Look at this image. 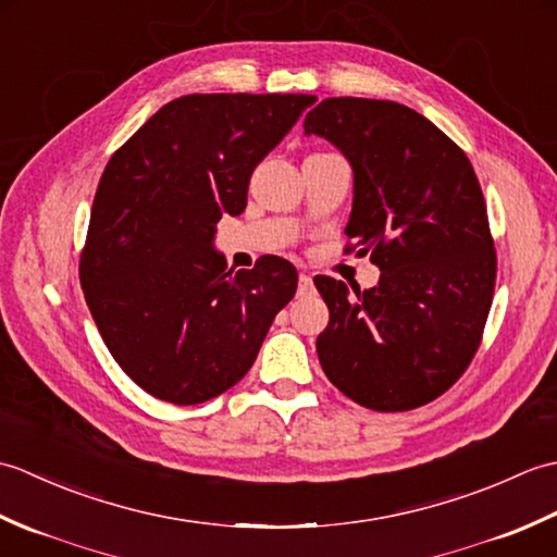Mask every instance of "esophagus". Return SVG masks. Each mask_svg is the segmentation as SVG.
Returning <instances> with one entry per match:
<instances>
[{
    "instance_id": "obj_1",
    "label": "esophagus",
    "mask_w": 557,
    "mask_h": 557,
    "mask_svg": "<svg viewBox=\"0 0 557 557\" xmlns=\"http://www.w3.org/2000/svg\"><path fill=\"white\" fill-rule=\"evenodd\" d=\"M313 289V280L309 272H299V294H309Z\"/></svg>"
}]
</instances>
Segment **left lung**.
Here are the masks:
<instances>
[{"instance_id":"obj_1","label":"left lung","mask_w":557,"mask_h":557,"mask_svg":"<svg viewBox=\"0 0 557 557\" xmlns=\"http://www.w3.org/2000/svg\"><path fill=\"white\" fill-rule=\"evenodd\" d=\"M304 128L351 162L345 251L381 268L363 292L313 277L330 311L318 359L366 409L429 405L469 369L493 304L498 256L476 172L453 138L399 102L327 98Z\"/></svg>"}]
</instances>
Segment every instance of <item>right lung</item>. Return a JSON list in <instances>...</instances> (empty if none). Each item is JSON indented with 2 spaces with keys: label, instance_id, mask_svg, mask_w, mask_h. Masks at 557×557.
Masks as SVG:
<instances>
[{
  "label": "right lung",
  "instance_id": "obj_1",
  "mask_svg": "<svg viewBox=\"0 0 557 557\" xmlns=\"http://www.w3.org/2000/svg\"><path fill=\"white\" fill-rule=\"evenodd\" d=\"M313 96L210 92L164 104L104 168L78 277L114 361L148 395L200 405L251 369L297 268L263 256L227 270L212 251L224 212L242 215L256 164Z\"/></svg>",
  "mask_w": 557,
  "mask_h": 557
}]
</instances>
